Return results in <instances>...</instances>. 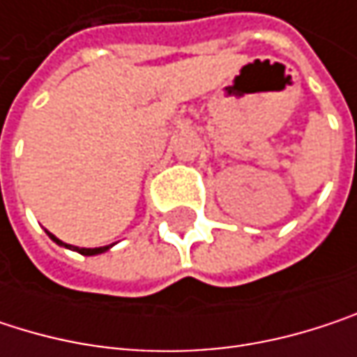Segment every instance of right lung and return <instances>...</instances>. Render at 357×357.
<instances>
[{"label":"right lung","mask_w":357,"mask_h":357,"mask_svg":"<svg viewBox=\"0 0 357 357\" xmlns=\"http://www.w3.org/2000/svg\"><path fill=\"white\" fill-rule=\"evenodd\" d=\"M47 236H49V238H51V240H53V242H55L57 246H66V248L74 250V252H78V254H82V256H95V254H103V252H107V250L113 246V244H111V246H101V248H78V246H70V244H63L61 240H57V238H55L53 234H49V231H47Z\"/></svg>","instance_id":"add662e5"}]
</instances>
